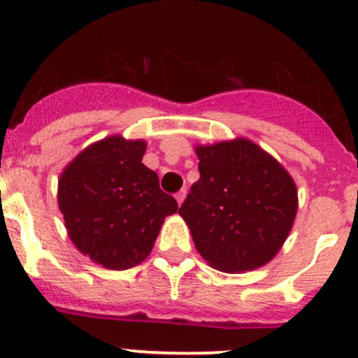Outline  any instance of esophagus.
<instances>
[{
  "label": "esophagus",
  "mask_w": 358,
  "mask_h": 358,
  "mask_svg": "<svg viewBox=\"0 0 358 358\" xmlns=\"http://www.w3.org/2000/svg\"><path fill=\"white\" fill-rule=\"evenodd\" d=\"M185 196H187V190H180V192H176L175 194V199H176V203L178 204H182L183 201H185Z\"/></svg>",
  "instance_id": "1"
}]
</instances>
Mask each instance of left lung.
<instances>
[{"instance_id":"obj_1","label":"left lung","mask_w":358,"mask_h":358,"mask_svg":"<svg viewBox=\"0 0 358 358\" xmlns=\"http://www.w3.org/2000/svg\"><path fill=\"white\" fill-rule=\"evenodd\" d=\"M196 155L201 178L178 210L196 250L224 273L266 266L296 220L294 178L248 138L196 145Z\"/></svg>"}]
</instances>
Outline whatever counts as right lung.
<instances>
[{
    "label": "right lung",
    "mask_w": 358,
    "mask_h": 358,
    "mask_svg": "<svg viewBox=\"0 0 358 358\" xmlns=\"http://www.w3.org/2000/svg\"><path fill=\"white\" fill-rule=\"evenodd\" d=\"M147 141L112 134L83 148L59 176L57 204L69 239L92 262L124 271L150 255L175 197L141 162Z\"/></svg>",
    "instance_id": "obj_1"
}]
</instances>
